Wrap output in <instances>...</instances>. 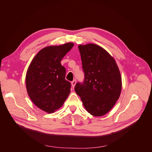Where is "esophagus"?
<instances>
[{
	"mask_svg": "<svg viewBox=\"0 0 152 152\" xmlns=\"http://www.w3.org/2000/svg\"><path fill=\"white\" fill-rule=\"evenodd\" d=\"M76 83H77V80H73L72 82V86L73 87V88H74V87L76 85Z\"/></svg>",
	"mask_w": 152,
	"mask_h": 152,
	"instance_id": "34e87169",
	"label": "esophagus"
}]
</instances>
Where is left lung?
<instances>
[{"instance_id": "obj_1", "label": "left lung", "mask_w": 152, "mask_h": 152, "mask_svg": "<svg viewBox=\"0 0 152 152\" xmlns=\"http://www.w3.org/2000/svg\"><path fill=\"white\" fill-rule=\"evenodd\" d=\"M84 82L76 84L75 91L87 112L103 116L120 97L122 78L115 59L103 48L94 44L79 45Z\"/></svg>"}]
</instances>
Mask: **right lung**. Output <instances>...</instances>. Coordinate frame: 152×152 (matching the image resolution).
Returning a JSON list of instances; mask_svg holds the SVG:
<instances>
[{
  "instance_id": "add662e5",
  "label": "right lung",
  "mask_w": 152,
  "mask_h": 152,
  "mask_svg": "<svg viewBox=\"0 0 152 152\" xmlns=\"http://www.w3.org/2000/svg\"><path fill=\"white\" fill-rule=\"evenodd\" d=\"M73 45L68 42L42 49L27 70V93L32 102L45 112L53 113L61 107L70 93V82L65 79L66 70L61 61Z\"/></svg>"
}]
</instances>
